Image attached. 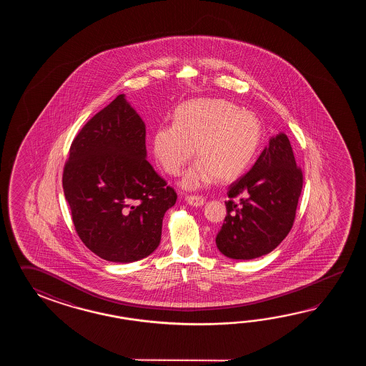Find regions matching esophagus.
<instances>
[{
	"instance_id": "1",
	"label": "esophagus",
	"mask_w": 366,
	"mask_h": 366,
	"mask_svg": "<svg viewBox=\"0 0 366 366\" xmlns=\"http://www.w3.org/2000/svg\"><path fill=\"white\" fill-rule=\"evenodd\" d=\"M186 202L191 207H202L205 202V199L202 196H186Z\"/></svg>"
}]
</instances>
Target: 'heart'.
Wrapping results in <instances>:
<instances>
[{
    "mask_svg": "<svg viewBox=\"0 0 366 366\" xmlns=\"http://www.w3.org/2000/svg\"><path fill=\"white\" fill-rule=\"evenodd\" d=\"M263 137L260 119L225 99H194L175 111L174 124L158 127L152 140L157 162L178 175L194 157L182 179L186 189H197L216 178L237 179L252 162ZM195 149H193V147Z\"/></svg>",
    "mask_w": 366,
    "mask_h": 366,
    "instance_id": "1",
    "label": "heart"
}]
</instances>
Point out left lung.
<instances>
[{"mask_svg":"<svg viewBox=\"0 0 366 366\" xmlns=\"http://www.w3.org/2000/svg\"><path fill=\"white\" fill-rule=\"evenodd\" d=\"M302 183L288 136H273L251 170L229 187L225 221L216 237L219 252L249 260L276 249L293 226Z\"/></svg>","mask_w":366,"mask_h":366,"instance_id":"1","label":"left lung"}]
</instances>
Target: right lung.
Segmentation results:
<instances>
[{
  "mask_svg": "<svg viewBox=\"0 0 366 366\" xmlns=\"http://www.w3.org/2000/svg\"><path fill=\"white\" fill-rule=\"evenodd\" d=\"M145 123L117 95L71 142L62 187L78 237L95 255L132 263L159 246L177 194L147 161Z\"/></svg>",
  "mask_w": 366,
  "mask_h": 366,
  "instance_id": "add662e5",
  "label": "right lung"
}]
</instances>
